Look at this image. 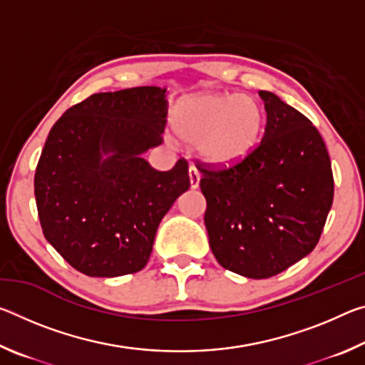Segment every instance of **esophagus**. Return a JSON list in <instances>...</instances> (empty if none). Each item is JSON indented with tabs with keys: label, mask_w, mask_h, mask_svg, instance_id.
Returning <instances> with one entry per match:
<instances>
[{
	"label": "esophagus",
	"mask_w": 365,
	"mask_h": 365,
	"mask_svg": "<svg viewBox=\"0 0 365 365\" xmlns=\"http://www.w3.org/2000/svg\"><path fill=\"white\" fill-rule=\"evenodd\" d=\"M188 177H190V187L191 188H197L200 187V172H197V169L195 168V165H190L188 169Z\"/></svg>",
	"instance_id": "obj_1"
}]
</instances>
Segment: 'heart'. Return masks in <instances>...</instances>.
Returning a JSON list of instances; mask_svg holds the SVG:
<instances>
[{"label":"heart","instance_id":"b5f03b06","mask_svg":"<svg viewBox=\"0 0 365 365\" xmlns=\"http://www.w3.org/2000/svg\"><path fill=\"white\" fill-rule=\"evenodd\" d=\"M265 114L255 98L237 93H202L187 98L172 110L177 138L200 146L201 156L215 165H233L256 150Z\"/></svg>","mask_w":365,"mask_h":365}]
</instances>
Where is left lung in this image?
Listing matches in <instances>:
<instances>
[{
  "label": "left lung",
  "instance_id": "obj_1",
  "mask_svg": "<svg viewBox=\"0 0 365 365\" xmlns=\"http://www.w3.org/2000/svg\"><path fill=\"white\" fill-rule=\"evenodd\" d=\"M259 96L267 123L256 150L230 168L196 164L215 259L256 280L316 248L335 190L329 151L312 122L270 91Z\"/></svg>",
  "mask_w": 365,
  "mask_h": 365
}]
</instances>
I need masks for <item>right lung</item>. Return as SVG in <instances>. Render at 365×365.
<instances>
[{
  "mask_svg": "<svg viewBox=\"0 0 365 365\" xmlns=\"http://www.w3.org/2000/svg\"><path fill=\"white\" fill-rule=\"evenodd\" d=\"M165 88L96 93L54 123L35 170L43 235L88 277L135 274L151 256L159 222L190 188L188 163L168 172L141 158L163 143Z\"/></svg>",
  "mask_w": 365,
  "mask_h": 365,
  "instance_id": "1",
  "label": "right lung"
}]
</instances>
